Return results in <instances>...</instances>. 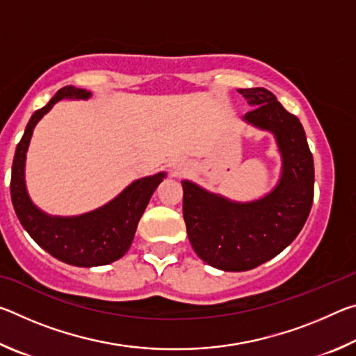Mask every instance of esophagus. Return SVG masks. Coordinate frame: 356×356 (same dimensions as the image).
<instances>
[{"mask_svg":"<svg viewBox=\"0 0 356 356\" xmlns=\"http://www.w3.org/2000/svg\"><path fill=\"white\" fill-rule=\"evenodd\" d=\"M186 170H188V168H186L184 163H176V165L172 166V172L176 174V176H180V174H185Z\"/></svg>","mask_w":356,"mask_h":356,"instance_id":"1","label":"esophagus"}]
</instances>
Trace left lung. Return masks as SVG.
<instances>
[{
    "instance_id": "left-lung-1",
    "label": "left lung",
    "mask_w": 356,
    "mask_h": 356,
    "mask_svg": "<svg viewBox=\"0 0 356 356\" xmlns=\"http://www.w3.org/2000/svg\"><path fill=\"white\" fill-rule=\"evenodd\" d=\"M254 108L243 120L275 136L281 176L254 201H232L182 180L184 220L190 243L204 262L225 272H246L291 245L314 200V160L303 125L264 88L238 89Z\"/></svg>"
}]
</instances>
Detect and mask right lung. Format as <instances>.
Here are the masks:
<instances>
[{
    "label": "right lung",
    "instance_id": "obj_1",
    "mask_svg": "<svg viewBox=\"0 0 356 356\" xmlns=\"http://www.w3.org/2000/svg\"><path fill=\"white\" fill-rule=\"evenodd\" d=\"M86 89L65 86L48 104L35 111L17 144L12 163L10 197L22 226L40 248L58 261L75 267H99L122 257L134 242L138 221L146 210L166 172H156L131 182L119 195L95 210L75 216L48 215L35 206L26 190V152L34 127L63 99L88 100Z\"/></svg>",
    "mask_w": 356,
    "mask_h": 356
}]
</instances>
